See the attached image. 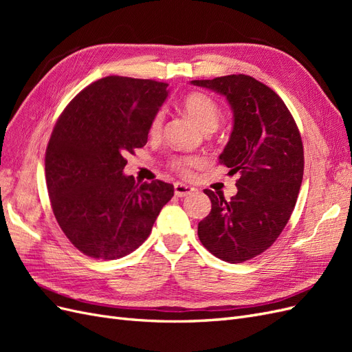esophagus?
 I'll return each mask as SVG.
<instances>
[{"instance_id":"esophagus-1","label":"esophagus","mask_w":352,"mask_h":352,"mask_svg":"<svg viewBox=\"0 0 352 352\" xmlns=\"http://www.w3.org/2000/svg\"><path fill=\"white\" fill-rule=\"evenodd\" d=\"M192 192H195V188L185 185V184H180V182L175 184V195L176 197H186Z\"/></svg>"}]
</instances>
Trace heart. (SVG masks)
I'll return each instance as SVG.
<instances>
[{
  "instance_id": "b5f03b06",
  "label": "heart",
  "mask_w": 352,
  "mask_h": 352,
  "mask_svg": "<svg viewBox=\"0 0 352 352\" xmlns=\"http://www.w3.org/2000/svg\"><path fill=\"white\" fill-rule=\"evenodd\" d=\"M184 110L188 113L189 117L197 122V124L201 127L202 131H214L219 126L220 122V107L219 104L212 100L210 95L204 92H190L184 98ZM163 122H164V114L163 111L155 113L153 120L148 127V135L151 138H157L162 133L163 129ZM201 160L194 155L188 157H175L170 160V167H172L175 172L179 175H188L190 167L198 166Z\"/></svg>"
}]
</instances>
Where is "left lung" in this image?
Returning <instances> with one entry per match:
<instances>
[{
	"label": "left lung",
	"mask_w": 352,
	"mask_h": 352,
	"mask_svg": "<svg viewBox=\"0 0 352 352\" xmlns=\"http://www.w3.org/2000/svg\"><path fill=\"white\" fill-rule=\"evenodd\" d=\"M190 83L230 104L233 131L219 158L239 175L229 201L204 189L211 211L198 223V238L223 261H247L272 247L292 214L304 175L301 135L279 95L247 74Z\"/></svg>",
	"instance_id": "obj_1"
}]
</instances>
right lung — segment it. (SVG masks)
<instances>
[{
  "label": "right lung",
  "instance_id": "1",
  "mask_svg": "<svg viewBox=\"0 0 352 352\" xmlns=\"http://www.w3.org/2000/svg\"><path fill=\"white\" fill-rule=\"evenodd\" d=\"M167 83L107 76L82 89L52 129L45 179L52 212L67 239L92 258L116 260L150 236L172 184L124 176L126 155L148 141Z\"/></svg>",
  "mask_w": 352,
  "mask_h": 352
}]
</instances>
